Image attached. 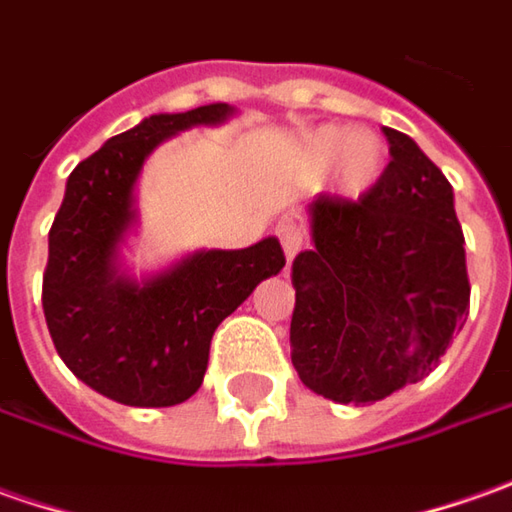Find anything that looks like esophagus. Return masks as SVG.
<instances>
[{"mask_svg":"<svg viewBox=\"0 0 512 512\" xmlns=\"http://www.w3.org/2000/svg\"><path fill=\"white\" fill-rule=\"evenodd\" d=\"M277 238H280V246H283V255L286 260L300 252V246L306 243V232H303V226H297V223H280L277 226Z\"/></svg>","mask_w":512,"mask_h":512,"instance_id":"obj_1","label":"esophagus"}]
</instances>
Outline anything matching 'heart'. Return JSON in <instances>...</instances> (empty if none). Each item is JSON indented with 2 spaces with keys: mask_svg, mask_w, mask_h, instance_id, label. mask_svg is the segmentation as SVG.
I'll return each mask as SVG.
<instances>
[{
  "mask_svg": "<svg viewBox=\"0 0 512 512\" xmlns=\"http://www.w3.org/2000/svg\"><path fill=\"white\" fill-rule=\"evenodd\" d=\"M306 161L314 172L331 164L337 167L334 181L345 195H360L374 186L385 167V147L374 133H348L345 127H323L306 141Z\"/></svg>",
  "mask_w": 512,
  "mask_h": 512,
  "instance_id": "b5f03b06",
  "label": "heart"
}]
</instances>
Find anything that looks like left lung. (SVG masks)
<instances>
[{"label": "left lung", "mask_w": 512, "mask_h": 512, "mask_svg": "<svg viewBox=\"0 0 512 512\" xmlns=\"http://www.w3.org/2000/svg\"><path fill=\"white\" fill-rule=\"evenodd\" d=\"M391 161L357 201L309 203L314 246L291 263V362L334 402H377L419 382L470 309L453 186L414 138L385 127Z\"/></svg>", "instance_id": "1"}]
</instances>
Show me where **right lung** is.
I'll use <instances>...</instances> for the list:
<instances>
[{"mask_svg": "<svg viewBox=\"0 0 512 512\" xmlns=\"http://www.w3.org/2000/svg\"><path fill=\"white\" fill-rule=\"evenodd\" d=\"M229 104L161 113L113 135L70 172L47 238L42 306L64 365L93 391L133 408H169L201 388L215 328L277 274V238L203 249L135 283L118 246L135 223V181L150 152L195 124H223Z\"/></svg>", "mask_w": 512, "mask_h": 512, "instance_id": "add662e5", "label": "right lung"}]
</instances>
